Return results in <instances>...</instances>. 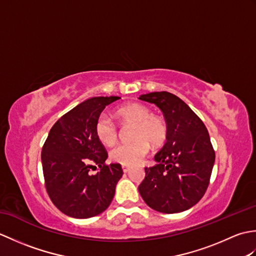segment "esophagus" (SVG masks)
<instances>
[{
	"instance_id": "obj_1",
	"label": "esophagus",
	"mask_w": 256,
	"mask_h": 256,
	"mask_svg": "<svg viewBox=\"0 0 256 256\" xmlns=\"http://www.w3.org/2000/svg\"><path fill=\"white\" fill-rule=\"evenodd\" d=\"M122 170H123V172H128L130 170H131V167H130V166H122Z\"/></svg>"
}]
</instances>
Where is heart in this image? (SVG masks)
Wrapping results in <instances>:
<instances>
[{"label":"heart","mask_w":256,"mask_h":256,"mask_svg":"<svg viewBox=\"0 0 256 256\" xmlns=\"http://www.w3.org/2000/svg\"><path fill=\"white\" fill-rule=\"evenodd\" d=\"M116 116L122 125L133 124V140L120 144L110 152L113 162L124 166L138 165L148 155L150 144L160 146L167 140L168 128L165 120L153 116L150 108L142 103H128L120 106ZM94 134L100 143L112 146L118 140V126L108 114L102 113L96 120Z\"/></svg>","instance_id":"heart-1"}]
</instances>
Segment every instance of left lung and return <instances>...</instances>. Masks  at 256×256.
I'll list each match as a JSON object with an SVG mask.
<instances>
[{"mask_svg":"<svg viewBox=\"0 0 256 256\" xmlns=\"http://www.w3.org/2000/svg\"><path fill=\"white\" fill-rule=\"evenodd\" d=\"M140 100L158 106L168 128L167 140L145 168L138 192L148 206L162 214L192 208L209 186L216 153L206 125L182 99L166 91L150 92Z\"/></svg>","mask_w":256,"mask_h":256,"instance_id":"left-lung-1","label":"left lung"}]
</instances>
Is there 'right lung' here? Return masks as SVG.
Listing matches in <instances>:
<instances>
[{"instance_id":"right-lung-1","label":"right lung","mask_w":256,"mask_h":256,"mask_svg":"<svg viewBox=\"0 0 256 256\" xmlns=\"http://www.w3.org/2000/svg\"><path fill=\"white\" fill-rule=\"evenodd\" d=\"M120 96L81 102L52 125L42 150L46 192L62 214L86 219L104 211L123 175L120 164H106L108 152L94 134L96 118ZM100 167L94 176L90 170Z\"/></svg>"}]
</instances>
